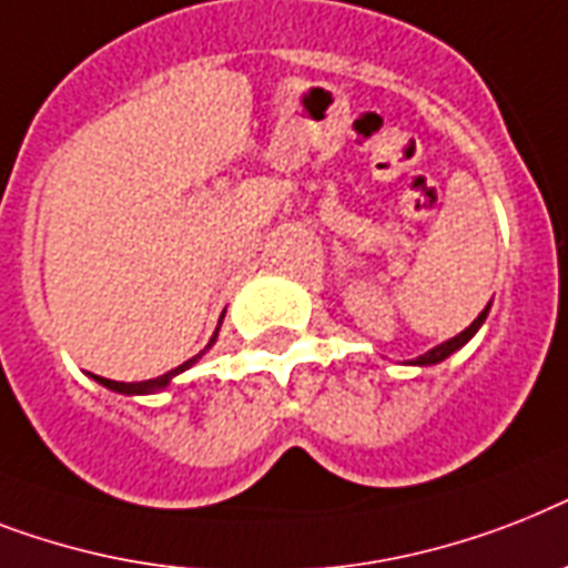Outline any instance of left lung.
Wrapping results in <instances>:
<instances>
[{"instance_id": "1", "label": "left lung", "mask_w": 568, "mask_h": 568, "mask_svg": "<svg viewBox=\"0 0 568 568\" xmlns=\"http://www.w3.org/2000/svg\"><path fill=\"white\" fill-rule=\"evenodd\" d=\"M487 311H489V305L484 307V311L478 313V320L471 322L469 328H466V331H460V334H457V337L446 339V343H439L437 348H430V352H425V355H422V357H416V361H413V363H419V366H430V363H439V361H446V357L452 355V352H457V348L464 346L466 339H471V334H475V331L480 328V322L487 320Z\"/></svg>"}]
</instances>
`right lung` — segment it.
<instances>
[{"instance_id":"1","label":"right lung","mask_w":568,"mask_h":568,"mask_svg":"<svg viewBox=\"0 0 568 568\" xmlns=\"http://www.w3.org/2000/svg\"><path fill=\"white\" fill-rule=\"evenodd\" d=\"M213 339H216V334H213ZM213 339H211V343H213ZM199 357H202V352H199L196 357H190L187 363H181L179 369H172V372H166V375H161V378L131 381V384H129V381H111V378H99V375H97V381H99V384H104V387H108V389L125 393V396H140V393H155V389H163V387H166V384H170L172 375H179V372L190 369V366H193V363H196Z\"/></svg>"}]
</instances>
